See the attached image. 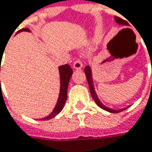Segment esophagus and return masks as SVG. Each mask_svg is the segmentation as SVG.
Here are the masks:
<instances>
[{
	"instance_id": "obj_1",
	"label": "esophagus",
	"mask_w": 152,
	"mask_h": 152,
	"mask_svg": "<svg viewBox=\"0 0 152 152\" xmlns=\"http://www.w3.org/2000/svg\"><path fill=\"white\" fill-rule=\"evenodd\" d=\"M73 68L75 69H81L83 68V63L80 60H76L73 63Z\"/></svg>"
}]
</instances>
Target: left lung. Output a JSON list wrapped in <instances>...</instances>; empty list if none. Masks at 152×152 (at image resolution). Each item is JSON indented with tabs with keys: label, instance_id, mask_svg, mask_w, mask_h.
I'll list each match as a JSON object with an SVG mask.
<instances>
[{
	"label": "left lung",
	"instance_id": "obj_1",
	"mask_svg": "<svg viewBox=\"0 0 152 152\" xmlns=\"http://www.w3.org/2000/svg\"><path fill=\"white\" fill-rule=\"evenodd\" d=\"M115 21L117 22L118 25H124V26H128V22L124 20H123L122 18L120 17H117L115 16ZM84 72H85V75H86V78H87V81H88V83H89V87H90V94L94 99V101L96 102V104H97L100 108H102L104 110H107L109 112H111V113H118L120 111H123L125 109L129 108L130 106H128L127 108H124V109H121V110H113V109H110V108H108L106 106H104V104H102V102L99 100L96 91H95V88H94V84H93V78H92V72H91V69H90V66H86L85 69H84Z\"/></svg>",
	"mask_w": 152,
	"mask_h": 152
}]
</instances>
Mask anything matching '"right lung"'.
<instances>
[{
    "mask_svg": "<svg viewBox=\"0 0 152 152\" xmlns=\"http://www.w3.org/2000/svg\"><path fill=\"white\" fill-rule=\"evenodd\" d=\"M22 31L30 32V29L25 28H22L21 30H19L17 33H20V32H22ZM72 73H73V70L70 68V66L68 65V64L61 65L59 67V74H60V93H59L58 100H57V103L56 104L53 111L48 115V117L42 118V120H48V119H51V118L56 117V115H58L62 111V110L63 109V107H64V104L66 103V100H67L68 86H69V83L70 77L72 76Z\"/></svg>",
    "mask_w": 152,
    "mask_h": 152,
    "instance_id": "add662e5",
    "label": "right lung"
}]
</instances>
